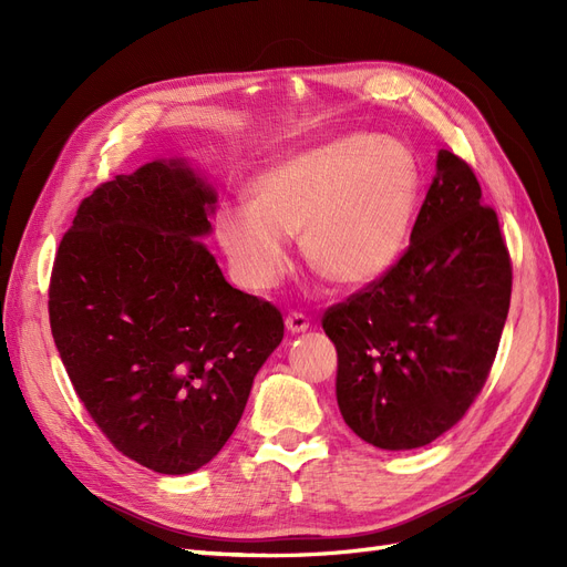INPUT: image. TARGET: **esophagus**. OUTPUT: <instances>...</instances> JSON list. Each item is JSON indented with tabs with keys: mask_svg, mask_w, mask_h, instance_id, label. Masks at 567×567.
Returning <instances> with one entry per match:
<instances>
[{
	"mask_svg": "<svg viewBox=\"0 0 567 567\" xmlns=\"http://www.w3.org/2000/svg\"><path fill=\"white\" fill-rule=\"evenodd\" d=\"M286 329L290 333H302V331L310 329V319H307L302 312H290L286 317Z\"/></svg>",
	"mask_w": 567,
	"mask_h": 567,
	"instance_id": "1",
	"label": "esophagus"
}]
</instances>
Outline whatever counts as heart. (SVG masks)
<instances>
[{
    "instance_id": "obj_1",
    "label": "heart",
    "mask_w": 567,
    "mask_h": 567,
    "mask_svg": "<svg viewBox=\"0 0 567 567\" xmlns=\"http://www.w3.org/2000/svg\"><path fill=\"white\" fill-rule=\"evenodd\" d=\"M421 198L419 163L404 144L350 134L307 148L248 184L250 205H221L217 241L238 286L269 293L290 271L288 236L319 277L364 286L402 255Z\"/></svg>"
}]
</instances>
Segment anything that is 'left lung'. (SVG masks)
Returning a JSON list of instances; mask_svg holds the SVG:
<instances>
[{
  "mask_svg": "<svg viewBox=\"0 0 567 567\" xmlns=\"http://www.w3.org/2000/svg\"><path fill=\"white\" fill-rule=\"evenodd\" d=\"M513 267L466 161L442 148L409 248L381 279L323 312L338 350L336 398L379 450H416L483 390L511 305Z\"/></svg>",
  "mask_w": 567,
  "mask_h": 567,
  "instance_id": "1",
  "label": "left lung"
}]
</instances>
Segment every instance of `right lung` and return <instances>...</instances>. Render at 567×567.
I'll list each match as a JSON object with an SVG mask.
<instances>
[{"label": "right lung", "instance_id": "right-lung-1", "mask_svg": "<svg viewBox=\"0 0 567 567\" xmlns=\"http://www.w3.org/2000/svg\"><path fill=\"white\" fill-rule=\"evenodd\" d=\"M215 192L184 161L99 184L61 238L49 323L78 398L113 447L184 475L241 421L284 338L271 302L227 284L198 236Z\"/></svg>", "mask_w": 567, "mask_h": 567}]
</instances>
